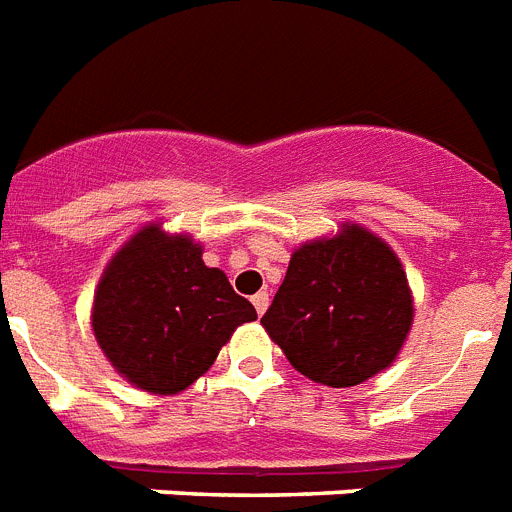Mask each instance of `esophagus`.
<instances>
[{"label": "esophagus", "instance_id": "1", "mask_svg": "<svg viewBox=\"0 0 512 512\" xmlns=\"http://www.w3.org/2000/svg\"><path fill=\"white\" fill-rule=\"evenodd\" d=\"M251 301H253V308H256V314L261 316L266 311V306H269V293H266V290H261V293L253 295Z\"/></svg>", "mask_w": 512, "mask_h": 512}]
</instances>
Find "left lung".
Here are the masks:
<instances>
[{
    "instance_id": "obj_1",
    "label": "left lung",
    "mask_w": 512,
    "mask_h": 512,
    "mask_svg": "<svg viewBox=\"0 0 512 512\" xmlns=\"http://www.w3.org/2000/svg\"><path fill=\"white\" fill-rule=\"evenodd\" d=\"M261 324L303 377L353 387L398 358L413 324L411 287L382 238L342 225L295 248Z\"/></svg>"
}]
</instances>
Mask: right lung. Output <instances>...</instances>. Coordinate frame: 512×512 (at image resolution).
I'll return each instance as SVG.
<instances>
[{
	"mask_svg": "<svg viewBox=\"0 0 512 512\" xmlns=\"http://www.w3.org/2000/svg\"><path fill=\"white\" fill-rule=\"evenodd\" d=\"M190 235L146 225L114 253L94 295V335L117 374L154 395H175L217 361L256 308L209 269Z\"/></svg>",
	"mask_w": 512,
	"mask_h": 512,
	"instance_id": "add662e5",
	"label": "right lung"
}]
</instances>
